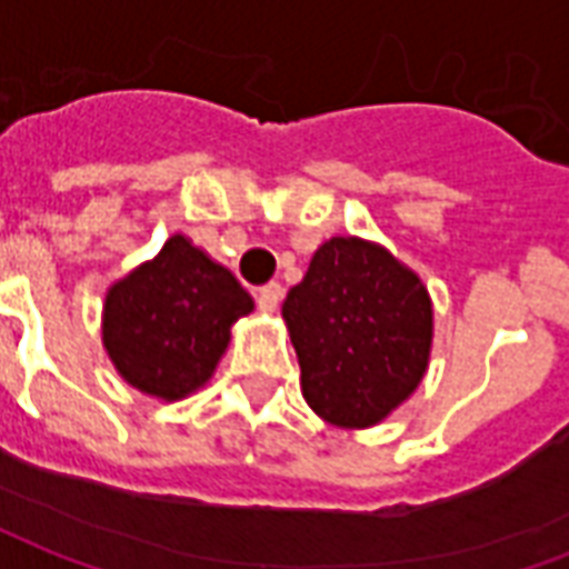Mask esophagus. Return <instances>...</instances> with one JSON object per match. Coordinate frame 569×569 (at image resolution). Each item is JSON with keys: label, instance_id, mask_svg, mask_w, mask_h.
Wrapping results in <instances>:
<instances>
[{"label": "esophagus", "instance_id": "1", "mask_svg": "<svg viewBox=\"0 0 569 569\" xmlns=\"http://www.w3.org/2000/svg\"><path fill=\"white\" fill-rule=\"evenodd\" d=\"M280 301H283V286L280 283H268L259 289V308L264 313H273V310L280 308Z\"/></svg>", "mask_w": 569, "mask_h": 569}]
</instances>
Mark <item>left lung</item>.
Instances as JSON below:
<instances>
[{"label":"left lung","mask_w":569,"mask_h":569,"mask_svg":"<svg viewBox=\"0 0 569 569\" xmlns=\"http://www.w3.org/2000/svg\"><path fill=\"white\" fill-rule=\"evenodd\" d=\"M283 320L301 366V393L335 427L381 423L427 375V286L369 240H326L305 280L289 289Z\"/></svg>","instance_id":"obj_1"}]
</instances>
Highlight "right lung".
Instances as JSON below:
<instances>
[{
	"label": "right lung",
	"instance_id": "obj_1",
	"mask_svg": "<svg viewBox=\"0 0 569 569\" xmlns=\"http://www.w3.org/2000/svg\"><path fill=\"white\" fill-rule=\"evenodd\" d=\"M249 310L234 273L176 234L109 289L103 345L130 387L173 402L210 381L231 326Z\"/></svg>",
	"mask_w": 569,
	"mask_h": 569
}]
</instances>
